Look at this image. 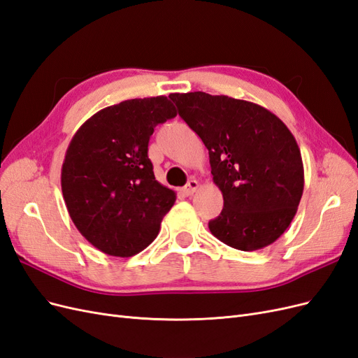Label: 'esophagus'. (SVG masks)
I'll use <instances>...</instances> for the list:
<instances>
[{
  "label": "esophagus",
  "mask_w": 358,
  "mask_h": 358,
  "mask_svg": "<svg viewBox=\"0 0 358 358\" xmlns=\"http://www.w3.org/2000/svg\"><path fill=\"white\" fill-rule=\"evenodd\" d=\"M197 188H199V182L196 179H191L187 185L183 187V194H185V196H192V194L197 191Z\"/></svg>",
  "instance_id": "esophagus-1"
}]
</instances>
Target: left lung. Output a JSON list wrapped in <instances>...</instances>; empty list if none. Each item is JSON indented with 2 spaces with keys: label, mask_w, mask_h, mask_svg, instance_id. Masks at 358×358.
<instances>
[{
  "label": "left lung",
  "mask_w": 358,
  "mask_h": 358,
  "mask_svg": "<svg viewBox=\"0 0 358 358\" xmlns=\"http://www.w3.org/2000/svg\"><path fill=\"white\" fill-rule=\"evenodd\" d=\"M179 116L209 150L224 209L209 222L222 243L257 251L284 234L305 187L299 145L287 125L264 107L201 91L171 94Z\"/></svg>",
  "instance_id": "obj_1"
}]
</instances>
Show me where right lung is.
Here are the masks:
<instances>
[{"mask_svg":"<svg viewBox=\"0 0 358 358\" xmlns=\"http://www.w3.org/2000/svg\"><path fill=\"white\" fill-rule=\"evenodd\" d=\"M175 116L164 95L125 100L92 115L73 136L62 196L76 229L101 252L133 257L158 236L176 192L155 179L148 145L154 128Z\"/></svg>","mask_w":358,"mask_h":358,"instance_id":"obj_1","label":"right lung"}]
</instances>
